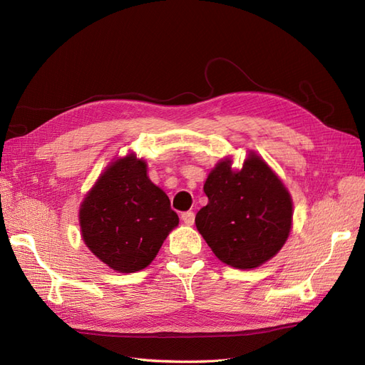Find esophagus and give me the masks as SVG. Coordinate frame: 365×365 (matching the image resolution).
Returning a JSON list of instances; mask_svg holds the SVG:
<instances>
[{"instance_id":"1","label":"esophagus","mask_w":365,"mask_h":365,"mask_svg":"<svg viewBox=\"0 0 365 365\" xmlns=\"http://www.w3.org/2000/svg\"><path fill=\"white\" fill-rule=\"evenodd\" d=\"M181 219L184 220V224L193 225V222H195V213H193V212H184V213L181 215Z\"/></svg>"}]
</instances>
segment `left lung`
<instances>
[{"instance_id": "left-lung-1", "label": "left lung", "mask_w": 365, "mask_h": 365, "mask_svg": "<svg viewBox=\"0 0 365 365\" xmlns=\"http://www.w3.org/2000/svg\"><path fill=\"white\" fill-rule=\"evenodd\" d=\"M208 204L195 224L215 256L237 269L260 267L289 236L292 200L283 182L256 153L240 170L222 160L204 184Z\"/></svg>"}]
</instances>
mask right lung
Here are the masks:
<instances>
[{
    "instance_id": "1",
    "label": "right lung",
    "mask_w": 365,
    "mask_h": 365,
    "mask_svg": "<svg viewBox=\"0 0 365 365\" xmlns=\"http://www.w3.org/2000/svg\"><path fill=\"white\" fill-rule=\"evenodd\" d=\"M85 245L118 272L145 269L180 219L148 176L146 163L128 155L98 176L79 210Z\"/></svg>"
}]
</instances>
